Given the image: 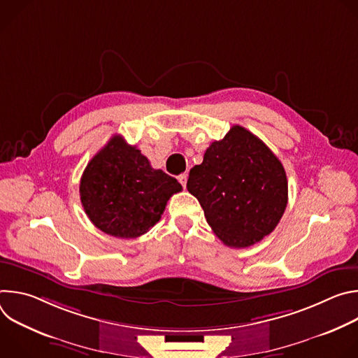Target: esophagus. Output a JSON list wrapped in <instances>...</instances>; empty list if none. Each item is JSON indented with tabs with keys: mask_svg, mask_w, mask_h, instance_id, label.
Listing matches in <instances>:
<instances>
[{
	"mask_svg": "<svg viewBox=\"0 0 358 358\" xmlns=\"http://www.w3.org/2000/svg\"><path fill=\"white\" fill-rule=\"evenodd\" d=\"M187 178H188V176L187 174H181V176H178V181H180V184L185 188V185H187Z\"/></svg>",
	"mask_w": 358,
	"mask_h": 358,
	"instance_id": "34e87169",
	"label": "esophagus"
}]
</instances>
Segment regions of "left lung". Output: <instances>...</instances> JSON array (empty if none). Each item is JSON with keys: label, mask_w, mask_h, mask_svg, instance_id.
I'll use <instances>...</instances> for the list:
<instances>
[{"label": "left lung", "mask_w": 358, "mask_h": 358, "mask_svg": "<svg viewBox=\"0 0 358 358\" xmlns=\"http://www.w3.org/2000/svg\"><path fill=\"white\" fill-rule=\"evenodd\" d=\"M215 235L248 248L269 235L287 206V178L272 150L242 126L211 143L187 181Z\"/></svg>", "instance_id": "8db88e82"}]
</instances>
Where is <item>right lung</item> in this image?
Instances as JSON below:
<instances>
[{"label": "right lung", "instance_id": "add662e5", "mask_svg": "<svg viewBox=\"0 0 358 358\" xmlns=\"http://www.w3.org/2000/svg\"><path fill=\"white\" fill-rule=\"evenodd\" d=\"M181 184L155 170L136 145L115 136L87 163L79 185L86 215L116 238H137L155 227Z\"/></svg>", "mask_w": 358, "mask_h": 358}]
</instances>
